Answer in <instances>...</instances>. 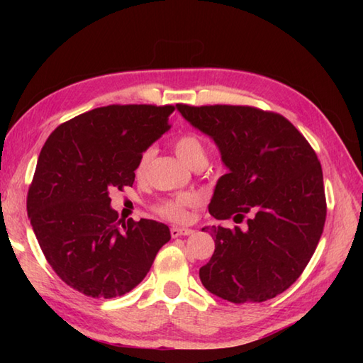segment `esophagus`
I'll return each mask as SVG.
<instances>
[{
  "mask_svg": "<svg viewBox=\"0 0 363 363\" xmlns=\"http://www.w3.org/2000/svg\"><path fill=\"white\" fill-rule=\"evenodd\" d=\"M169 233H172V237H181V235H191L194 234V229H189V228H172L169 229Z\"/></svg>",
  "mask_w": 363,
  "mask_h": 363,
  "instance_id": "esophagus-1",
  "label": "esophagus"
}]
</instances>
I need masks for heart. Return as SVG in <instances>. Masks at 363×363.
<instances>
[{
	"instance_id": "b5f03b06",
	"label": "heart",
	"mask_w": 363,
	"mask_h": 363,
	"mask_svg": "<svg viewBox=\"0 0 363 363\" xmlns=\"http://www.w3.org/2000/svg\"><path fill=\"white\" fill-rule=\"evenodd\" d=\"M174 151L179 159L191 168H201L207 162V148L203 138L194 134L186 133L174 138ZM152 150H145L140 156H138L137 165H135V176L143 177L148 172L150 162L152 159ZM199 198L195 194H176L172 196H165L157 199L152 204L154 213L159 217L169 220V221H186L189 217V209L198 206Z\"/></svg>"
}]
</instances>
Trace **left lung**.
<instances>
[{"label":"left lung","instance_id":"left-lung-1","mask_svg":"<svg viewBox=\"0 0 363 363\" xmlns=\"http://www.w3.org/2000/svg\"><path fill=\"white\" fill-rule=\"evenodd\" d=\"M211 135L229 172L209 204L215 251L199 279L230 303H264L295 282L313 256L326 221L323 169L311 143L281 113L252 106L177 104Z\"/></svg>","mask_w":363,"mask_h":363}]
</instances>
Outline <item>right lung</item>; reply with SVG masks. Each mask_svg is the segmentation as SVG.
Masks as SVG:
<instances>
[{"label": "right lung", "instance_id": "right-lung-1", "mask_svg": "<svg viewBox=\"0 0 363 363\" xmlns=\"http://www.w3.org/2000/svg\"><path fill=\"white\" fill-rule=\"evenodd\" d=\"M174 109L96 107L46 138L29 184L28 215L54 273L86 296L126 295L172 238L164 223L118 220L109 191L133 187L138 156L169 128Z\"/></svg>", "mask_w": 363, "mask_h": 363}]
</instances>
